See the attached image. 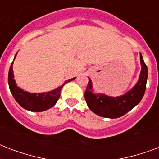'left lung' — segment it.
Here are the masks:
<instances>
[{
  "label": "left lung",
  "mask_w": 159,
  "mask_h": 159,
  "mask_svg": "<svg viewBox=\"0 0 159 159\" xmlns=\"http://www.w3.org/2000/svg\"><path fill=\"white\" fill-rule=\"evenodd\" d=\"M141 72L137 84L124 95L110 97L104 93H93L92 92V81L89 78V83L84 92L87 105L91 111L99 116L116 119L123 116L137 105L143 97L148 79V68L142 55L140 54Z\"/></svg>",
  "instance_id": "left-lung-1"
}]
</instances>
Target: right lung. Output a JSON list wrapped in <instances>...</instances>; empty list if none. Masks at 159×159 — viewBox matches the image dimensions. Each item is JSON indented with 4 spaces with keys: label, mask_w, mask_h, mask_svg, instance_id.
Here are the masks:
<instances>
[{
    "label": "right lung",
    "mask_w": 159,
    "mask_h": 159,
    "mask_svg": "<svg viewBox=\"0 0 159 159\" xmlns=\"http://www.w3.org/2000/svg\"><path fill=\"white\" fill-rule=\"evenodd\" d=\"M16 54L15 55V58L16 56ZM13 63L14 61L11 63V66L9 70V74H8V84H9L10 90L17 103L22 108H24L25 109L29 110V111L42 112L50 109L58 101V99L60 96L63 86L66 83L70 82L75 79H70L63 84L62 85L58 87L54 90L50 91V92L30 93L27 91H24L22 89L16 85V83L14 80V74H13V69H12Z\"/></svg>",
    "instance_id": "obj_1"
}]
</instances>
